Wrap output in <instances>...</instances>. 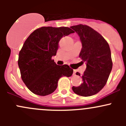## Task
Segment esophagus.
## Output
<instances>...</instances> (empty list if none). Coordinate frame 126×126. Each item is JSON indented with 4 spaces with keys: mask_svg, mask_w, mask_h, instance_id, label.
Returning a JSON list of instances; mask_svg holds the SVG:
<instances>
[{
    "mask_svg": "<svg viewBox=\"0 0 126 126\" xmlns=\"http://www.w3.org/2000/svg\"><path fill=\"white\" fill-rule=\"evenodd\" d=\"M76 72H77V71H76V70H74L73 75H76Z\"/></svg>",
    "mask_w": 126,
    "mask_h": 126,
    "instance_id": "obj_1",
    "label": "esophagus"
}]
</instances>
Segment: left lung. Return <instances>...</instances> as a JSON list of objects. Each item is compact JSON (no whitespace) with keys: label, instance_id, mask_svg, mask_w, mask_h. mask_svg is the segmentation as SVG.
<instances>
[{"label":"left lung","instance_id":"1","mask_svg":"<svg viewBox=\"0 0 126 126\" xmlns=\"http://www.w3.org/2000/svg\"><path fill=\"white\" fill-rule=\"evenodd\" d=\"M71 28L79 36L82 45L79 57L87 65L82 75L83 83L72 87V90L79 96H93L105 85L112 69L110 47L102 35L88 25L80 24Z\"/></svg>","mask_w":126,"mask_h":126}]
</instances>
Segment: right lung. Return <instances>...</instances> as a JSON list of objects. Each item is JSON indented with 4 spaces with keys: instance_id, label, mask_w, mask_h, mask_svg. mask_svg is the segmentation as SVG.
<instances>
[{
    "instance_id": "right-lung-1",
    "label": "right lung",
    "mask_w": 126,
    "mask_h": 126,
    "mask_svg": "<svg viewBox=\"0 0 126 126\" xmlns=\"http://www.w3.org/2000/svg\"><path fill=\"white\" fill-rule=\"evenodd\" d=\"M72 33L66 27H43L25 40L19 54L18 66L22 81L33 93L50 94L57 89L60 78L72 76L73 69L67 64L57 65L52 57L56 55L60 39Z\"/></svg>"
}]
</instances>
